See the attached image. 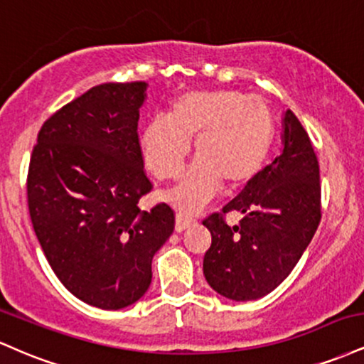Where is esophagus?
<instances>
[{"mask_svg":"<svg viewBox=\"0 0 364 364\" xmlns=\"http://www.w3.org/2000/svg\"><path fill=\"white\" fill-rule=\"evenodd\" d=\"M191 223H193V220H191L190 217H185V215L178 214V215H176V231H178V232L185 231L186 228H190Z\"/></svg>","mask_w":364,"mask_h":364,"instance_id":"1","label":"esophagus"}]
</instances>
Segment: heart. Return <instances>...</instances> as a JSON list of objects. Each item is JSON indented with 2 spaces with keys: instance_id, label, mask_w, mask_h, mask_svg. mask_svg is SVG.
I'll return each mask as SVG.
<instances>
[{
  "instance_id": "heart-1",
  "label": "heart",
  "mask_w": 364,
  "mask_h": 364,
  "mask_svg": "<svg viewBox=\"0 0 364 364\" xmlns=\"http://www.w3.org/2000/svg\"><path fill=\"white\" fill-rule=\"evenodd\" d=\"M274 140V114L260 95L235 90H198L181 95L168 118H156L141 133L147 169L157 179L183 171L191 145L198 161L166 193L185 215L215 198L223 183L240 186L260 173Z\"/></svg>"
}]
</instances>
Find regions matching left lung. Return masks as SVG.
<instances>
[{"label":"left lung","instance_id":"obj_1","mask_svg":"<svg viewBox=\"0 0 364 364\" xmlns=\"http://www.w3.org/2000/svg\"><path fill=\"white\" fill-rule=\"evenodd\" d=\"M284 149L240 195L208 215L212 245L203 275L220 296L250 301L272 292L310 245L321 219L318 159L306 129L291 109L284 118ZM228 213L240 223L229 226Z\"/></svg>","mask_w":364,"mask_h":364}]
</instances>
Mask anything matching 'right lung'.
<instances>
[{"mask_svg":"<svg viewBox=\"0 0 364 364\" xmlns=\"http://www.w3.org/2000/svg\"><path fill=\"white\" fill-rule=\"evenodd\" d=\"M144 99V82L92 87L44 121L28 164V214L49 265L102 310L139 301L174 231L168 203L139 207L154 188L139 139Z\"/></svg>","mask_w":364,"mask_h":364,"instance_id":"add662e5","label":"right lung"}]
</instances>
